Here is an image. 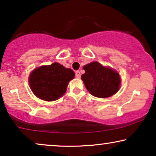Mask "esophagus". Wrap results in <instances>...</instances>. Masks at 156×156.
<instances>
[{
	"label": "esophagus",
	"instance_id": "1",
	"mask_svg": "<svg viewBox=\"0 0 156 156\" xmlns=\"http://www.w3.org/2000/svg\"><path fill=\"white\" fill-rule=\"evenodd\" d=\"M75 76H76V78L80 79V78L81 77V74H80V72L76 71V72H75Z\"/></svg>",
	"mask_w": 156,
	"mask_h": 156
}]
</instances>
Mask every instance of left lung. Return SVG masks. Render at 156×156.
I'll use <instances>...</instances> for the list:
<instances>
[{"instance_id":"left-lung-1","label":"left lung","mask_w":156,"mask_h":156,"mask_svg":"<svg viewBox=\"0 0 156 156\" xmlns=\"http://www.w3.org/2000/svg\"><path fill=\"white\" fill-rule=\"evenodd\" d=\"M85 73L82 80L91 95L99 98H106L119 91L120 77L119 73L111 68H106L97 62L85 65Z\"/></svg>"}]
</instances>
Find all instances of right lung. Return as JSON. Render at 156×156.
<instances>
[{"mask_svg":"<svg viewBox=\"0 0 156 156\" xmlns=\"http://www.w3.org/2000/svg\"><path fill=\"white\" fill-rule=\"evenodd\" d=\"M74 77V72L60 64L42 66L35 69L29 77L33 92L44 101H55L65 93L69 82Z\"/></svg>","mask_w":156,"mask_h":156,"instance_id":"1","label":"right lung"}]
</instances>
